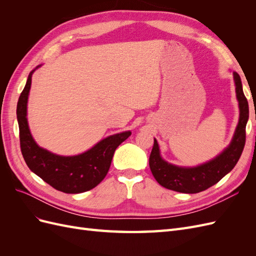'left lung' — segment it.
Instances as JSON below:
<instances>
[{"label": "left lung", "instance_id": "1", "mask_svg": "<svg viewBox=\"0 0 256 256\" xmlns=\"http://www.w3.org/2000/svg\"><path fill=\"white\" fill-rule=\"evenodd\" d=\"M234 80L240 110L239 122L232 143L218 157L196 168H178L162 160L158 143L154 140L150 156V168L154 180L162 187L182 193H198L220 182L234 168L246 144V126L249 118V104L237 72H234Z\"/></svg>", "mask_w": 256, "mask_h": 256}]
</instances>
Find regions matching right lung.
Returning <instances> with one entry per match:
<instances>
[{
  "label": "right lung",
  "instance_id": "obj_1",
  "mask_svg": "<svg viewBox=\"0 0 256 256\" xmlns=\"http://www.w3.org/2000/svg\"><path fill=\"white\" fill-rule=\"evenodd\" d=\"M33 72L28 76L17 104L20 148L26 166L44 182L64 193L74 194L95 188L109 171L115 150L131 132L125 131L108 136L90 150L72 157L58 156L42 148L30 136L26 120V104Z\"/></svg>",
  "mask_w": 256,
  "mask_h": 256
}]
</instances>
